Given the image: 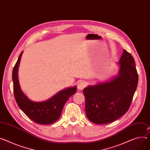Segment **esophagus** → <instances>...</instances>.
Here are the masks:
<instances>
[{"mask_svg": "<svg viewBox=\"0 0 150 150\" xmlns=\"http://www.w3.org/2000/svg\"><path fill=\"white\" fill-rule=\"evenodd\" d=\"M86 86V83L85 81H80L77 83V88L79 90L83 89Z\"/></svg>", "mask_w": 150, "mask_h": 150, "instance_id": "34e87169", "label": "esophagus"}]
</instances>
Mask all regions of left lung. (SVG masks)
I'll use <instances>...</instances> for the list:
<instances>
[{"label": "left lung", "mask_w": 150, "mask_h": 150, "mask_svg": "<svg viewBox=\"0 0 150 150\" xmlns=\"http://www.w3.org/2000/svg\"><path fill=\"white\" fill-rule=\"evenodd\" d=\"M120 74L111 81L85 88V112L97 124L110 123L121 117L130 107L138 82L132 55L123 50L120 59Z\"/></svg>", "instance_id": "1"}]
</instances>
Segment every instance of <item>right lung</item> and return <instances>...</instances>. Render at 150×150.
<instances>
[{
	"label": "right lung",
	"instance_id": "1",
	"mask_svg": "<svg viewBox=\"0 0 150 150\" xmlns=\"http://www.w3.org/2000/svg\"><path fill=\"white\" fill-rule=\"evenodd\" d=\"M23 52L13 70V91L16 101L21 110L33 121L40 124H52L59 118L65 103L76 93L77 88L74 86L64 89L45 101H32L23 93L18 83L17 72Z\"/></svg>",
	"mask_w": 150,
	"mask_h": 150
}]
</instances>
